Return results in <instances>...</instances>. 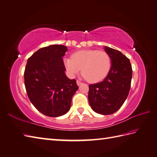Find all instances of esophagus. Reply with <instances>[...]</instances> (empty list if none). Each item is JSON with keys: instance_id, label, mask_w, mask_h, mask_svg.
Listing matches in <instances>:
<instances>
[{"instance_id": "obj_1", "label": "esophagus", "mask_w": 157, "mask_h": 157, "mask_svg": "<svg viewBox=\"0 0 157 157\" xmlns=\"http://www.w3.org/2000/svg\"><path fill=\"white\" fill-rule=\"evenodd\" d=\"M77 85H78V86H80V84H82V82H80V81H79L78 80H77Z\"/></svg>"}]
</instances>
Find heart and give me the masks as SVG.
<instances>
[{
    "label": "heart",
    "mask_w": 157,
    "mask_h": 157,
    "mask_svg": "<svg viewBox=\"0 0 157 157\" xmlns=\"http://www.w3.org/2000/svg\"><path fill=\"white\" fill-rule=\"evenodd\" d=\"M66 68L71 75L78 74L80 69L89 82H98L107 77L112 67V59L104 51L81 50L74 53L71 59H64Z\"/></svg>",
    "instance_id": "heart-1"
}]
</instances>
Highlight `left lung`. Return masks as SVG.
I'll return each instance as SVG.
<instances>
[{"label": "left lung", "mask_w": 157, "mask_h": 157, "mask_svg": "<svg viewBox=\"0 0 157 157\" xmlns=\"http://www.w3.org/2000/svg\"><path fill=\"white\" fill-rule=\"evenodd\" d=\"M112 67L103 81L89 85L88 101L94 111L109 115L124 104L130 90L132 67L129 59L119 51L105 46Z\"/></svg>", "instance_id": "8db88e82"}]
</instances>
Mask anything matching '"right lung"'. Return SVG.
Returning <instances> with one entry per match:
<instances>
[{
	"label": "right lung",
	"mask_w": 157,
	"mask_h": 157,
	"mask_svg": "<svg viewBox=\"0 0 157 157\" xmlns=\"http://www.w3.org/2000/svg\"><path fill=\"white\" fill-rule=\"evenodd\" d=\"M67 51L61 45L37 50L29 57L24 71V84L28 98L41 113L49 117L64 115L78 90L75 79H69L63 57Z\"/></svg>",
	"instance_id": "1"
}]
</instances>
